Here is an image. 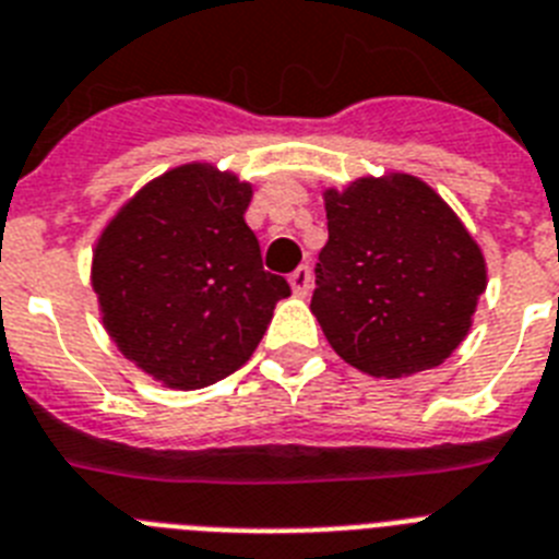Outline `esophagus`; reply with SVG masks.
<instances>
[{
    "label": "esophagus",
    "instance_id": "1",
    "mask_svg": "<svg viewBox=\"0 0 559 559\" xmlns=\"http://www.w3.org/2000/svg\"><path fill=\"white\" fill-rule=\"evenodd\" d=\"M289 287H293L295 295H309V289H312V270H309L307 264L298 266V270L289 275Z\"/></svg>",
    "mask_w": 559,
    "mask_h": 559
}]
</instances>
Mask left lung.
<instances>
[{
  "mask_svg": "<svg viewBox=\"0 0 559 559\" xmlns=\"http://www.w3.org/2000/svg\"><path fill=\"white\" fill-rule=\"evenodd\" d=\"M330 241L318 255L312 316L332 349L372 378L440 367L486 289L477 241L447 201L406 173L323 192Z\"/></svg>",
  "mask_w": 559,
  "mask_h": 559,
  "instance_id": "1",
  "label": "left lung"
}]
</instances>
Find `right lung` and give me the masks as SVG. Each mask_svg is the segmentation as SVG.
<instances>
[{
	"label": "right lung",
	"instance_id": "add662e5",
	"mask_svg": "<svg viewBox=\"0 0 559 559\" xmlns=\"http://www.w3.org/2000/svg\"><path fill=\"white\" fill-rule=\"evenodd\" d=\"M252 187L181 164L135 192L93 250V289L119 352L170 389L241 369L289 284L261 264L243 213Z\"/></svg>",
	"mask_w": 559,
	"mask_h": 559
}]
</instances>
